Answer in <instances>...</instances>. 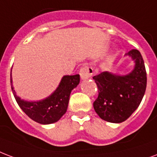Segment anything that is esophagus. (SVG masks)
<instances>
[{"label":"esophagus","instance_id":"1","mask_svg":"<svg viewBox=\"0 0 157 157\" xmlns=\"http://www.w3.org/2000/svg\"><path fill=\"white\" fill-rule=\"evenodd\" d=\"M92 74H93V68L87 65L83 66L80 70V76L81 79L90 78L92 76Z\"/></svg>","mask_w":157,"mask_h":157}]
</instances>
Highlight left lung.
<instances>
[{
	"instance_id": "obj_1",
	"label": "left lung",
	"mask_w": 157,
	"mask_h": 157,
	"mask_svg": "<svg viewBox=\"0 0 157 157\" xmlns=\"http://www.w3.org/2000/svg\"><path fill=\"white\" fill-rule=\"evenodd\" d=\"M134 60L135 67L126 76L104 71L93 76L98 87V97L93 103L100 118L109 123H122L139 106L147 88V71L140 52L126 53Z\"/></svg>"
}]
</instances>
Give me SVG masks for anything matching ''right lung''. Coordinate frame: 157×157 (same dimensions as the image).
Here are the masks:
<instances>
[{
	"label": "right lung",
	"mask_w": 157,
	"mask_h": 157,
	"mask_svg": "<svg viewBox=\"0 0 157 157\" xmlns=\"http://www.w3.org/2000/svg\"><path fill=\"white\" fill-rule=\"evenodd\" d=\"M79 82L80 76L78 74L63 76L57 89L49 97L37 102H28L21 100L16 95L12 86V79L10 78L12 92L20 109L31 119L41 124H49L57 122L63 114H65L71 92L77 86Z\"/></svg>",
	"instance_id": "1"
}]
</instances>
